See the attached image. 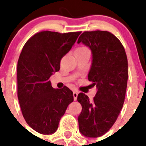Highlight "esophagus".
<instances>
[{"mask_svg": "<svg viewBox=\"0 0 146 146\" xmlns=\"http://www.w3.org/2000/svg\"><path fill=\"white\" fill-rule=\"evenodd\" d=\"M77 96H78V92H76V91L73 92V99L75 100V101L76 99H77Z\"/></svg>", "mask_w": 146, "mask_h": 146, "instance_id": "obj_1", "label": "esophagus"}]
</instances>
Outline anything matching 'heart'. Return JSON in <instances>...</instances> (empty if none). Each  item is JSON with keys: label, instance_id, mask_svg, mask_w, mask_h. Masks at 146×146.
Instances as JSON below:
<instances>
[{"label": "heart", "instance_id": "1", "mask_svg": "<svg viewBox=\"0 0 146 146\" xmlns=\"http://www.w3.org/2000/svg\"><path fill=\"white\" fill-rule=\"evenodd\" d=\"M86 49H88V48H86V47H79V48H77L76 50H86Z\"/></svg>", "mask_w": 146, "mask_h": 146}]
</instances>
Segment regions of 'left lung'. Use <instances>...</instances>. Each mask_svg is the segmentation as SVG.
<instances>
[{"instance_id":"1","label":"left lung","mask_w":146,"mask_h":146,"mask_svg":"<svg viewBox=\"0 0 146 146\" xmlns=\"http://www.w3.org/2000/svg\"><path fill=\"white\" fill-rule=\"evenodd\" d=\"M77 42L91 49L92 64L88 79L98 88L92 101L82 92L78 95L82 108L79 128L85 136L96 138L111 129L123 108L128 80L127 57L120 40L108 31L84 32Z\"/></svg>"}]
</instances>
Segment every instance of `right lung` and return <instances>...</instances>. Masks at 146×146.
<instances>
[{"label": "right lung", "instance_id": "add662e5", "mask_svg": "<svg viewBox=\"0 0 146 146\" xmlns=\"http://www.w3.org/2000/svg\"><path fill=\"white\" fill-rule=\"evenodd\" d=\"M81 32L42 31L24 44L17 64V96L23 116L34 130L51 134L73 101L64 86L54 89L49 80L59 71L62 57L69 52Z\"/></svg>", "mask_w": 146, "mask_h": 146}]
</instances>
